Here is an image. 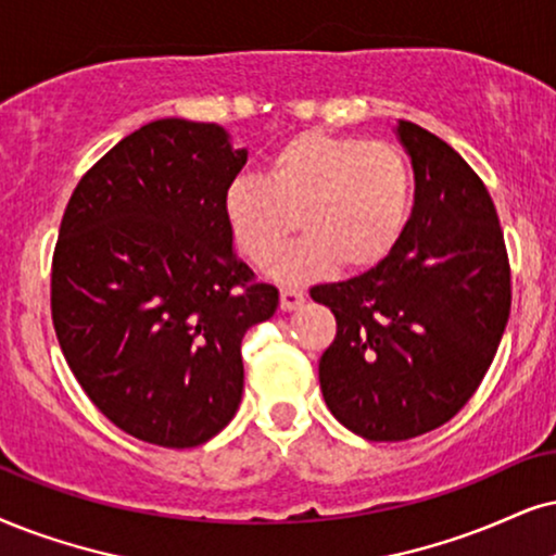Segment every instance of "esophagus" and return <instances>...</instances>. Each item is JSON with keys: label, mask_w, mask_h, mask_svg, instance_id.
<instances>
[{"label": "esophagus", "mask_w": 556, "mask_h": 556, "mask_svg": "<svg viewBox=\"0 0 556 556\" xmlns=\"http://www.w3.org/2000/svg\"><path fill=\"white\" fill-rule=\"evenodd\" d=\"M302 302H305V292H302L300 287H282V290H279V307H282L285 313L298 311Z\"/></svg>", "instance_id": "esophagus-1"}]
</instances>
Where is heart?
I'll return each instance as SVG.
<instances>
[{"mask_svg":"<svg viewBox=\"0 0 556 556\" xmlns=\"http://www.w3.org/2000/svg\"><path fill=\"white\" fill-rule=\"evenodd\" d=\"M262 181L236 179L223 213L238 251L264 266L293 229L305 237L269 271L282 282L343 269H369L390 254L403 233L413 200L405 153L384 140L300 132L266 159Z\"/></svg>","mask_w":556,"mask_h":556,"instance_id":"b5f03b06","label":"heart"}]
</instances>
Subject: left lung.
<instances>
[{
	"instance_id": "left-lung-1",
	"label": "left lung",
	"mask_w": 556,
	"mask_h": 556,
	"mask_svg": "<svg viewBox=\"0 0 556 556\" xmlns=\"http://www.w3.org/2000/svg\"><path fill=\"white\" fill-rule=\"evenodd\" d=\"M416 205L369 271L311 290L336 315L320 390L369 441H405L452 420L480 388L510 315V264L488 187L439 136L400 121Z\"/></svg>"
}]
</instances>
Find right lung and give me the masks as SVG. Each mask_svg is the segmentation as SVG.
I'll use <instances>...</instances> for the list:
<instances>
[{
	"label": "right lung",
	"mask_w": 556,
	"mask_h": 556,
	"mask_svg": "<svg viewBox=\"0 0 556 556\" xmlns=\"http://www.w3.org/2000/svg\"><path fill=\"white\" fill-rule=\"evenodd\" d=\"M245 159L220 125L153 121L84 174L63 213L61 351L102 416L149 444L200 446L233 420L245 330L277 313L223 213Z\"/></svg>",
	"instance_id": "obj_1"
}]
</instances>
